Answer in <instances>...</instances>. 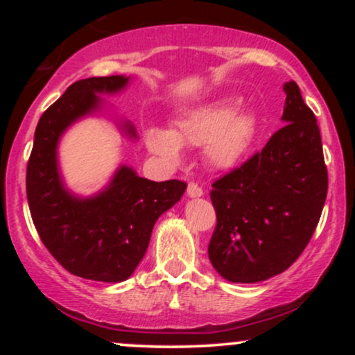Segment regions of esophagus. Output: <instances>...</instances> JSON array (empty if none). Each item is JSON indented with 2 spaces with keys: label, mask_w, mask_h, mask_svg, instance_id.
Instances as JSON below:
<instances>
[{
  "label": "esophagus",
  "mask_w": 355,
  "mask_h": 355,
  "mask_svg": "<svg viewBox=\"0 0 355 355\" xmlns=\"http://www.w3.org/2000/svg\"><path fill=\"white\" fill-rule=\"evenodd\" d=\"M187 193H189V197H202L203 195V189L198 183L195 182H189V185H187Z\"/></svg>",
  "instance_id": "obj_1"
}]
</instances>
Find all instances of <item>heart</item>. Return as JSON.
Here are the masks:
<instances>
[{"mask_svg": "<svg viewBox=\"0 0 355 355\" xmlns=\"http://www.w3.org/2000/svg\"><path fill=\"white\" fill-rule=\"evenodd\" d=\"M237 101L222 100L193 110L177 121L175 132L150 128L146 145L150 152L168 162L180 164L182 145L207 148V158L217 168H232L245 155L255 137V118L237 113Z\"/></svg>", "mask_w": 355, "mask_h": 355, "instance_id": "heart-1", "label": "heart"}]
</instances>
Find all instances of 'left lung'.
I'll use <instances>...</instances> for the list:
<instances>
[{
  "label": "left lung",
  "mask_w": 355,
  "mask_h": 355,
  "mask_svg": "<svg viewBox=\"0 0 355 355\" xmlns=\"http://www.w3.org/2000/svg\"><path fill=\"white\" fill-rule=\"evenodd\" d=\"M284 89L285 125L262 152L211 183L217 225L209 259L230 282L254 284L287 270L311 242L327 197L315 115L295 81Z\"/></svg>",
  "instance_id": "left-lung-1"
}]
</instances>
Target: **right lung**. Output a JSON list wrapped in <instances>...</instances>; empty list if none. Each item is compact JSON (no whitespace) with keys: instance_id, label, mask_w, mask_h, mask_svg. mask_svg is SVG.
<instances>
[{"instance_id":"add662e5","label":"right lung","mask_w":355,"mask_h":355,"mask_svg":"<svg viewBox=\"0 0 355 355\" xmlns=\"http://www.w3.org/2000/svg\"><path fill=\"white\" fill-rule=\"evenodd\" d=\"M128 78L93 76L70 85L40 118L26 166V197L40 239L61 267L98 282H121L148 248L155 222L182 198V180L152 182L120 166L98 195L78 198L64 189L56 162L61 133L100 107L98 93H116ZM137 137L132 123L123 125Z\"/></svg>"}]
</instances>
